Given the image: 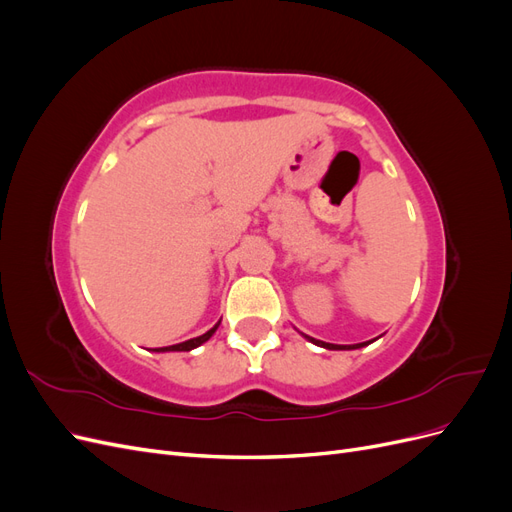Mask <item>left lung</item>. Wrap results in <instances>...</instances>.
<instances>
[{
	"label": "left lung",
	"mask_w": 512,
	"mask_h": 512,
	"mask_svg": "<svg viewBox=\"0 0 512 512\" xmlns=\"http://www.w3.org/2000/svg\"><path fill=\"white\" fill-rule=\"evenodd\" d=\"M309 342L312 344H316V346H322V348H327V350H354V348H363V346H367V344H371V342H363V344H352V346H337V344H327V342H320V339H314V337H309V335H305Z\"/></svg>",
	"instance_id": "left-lung-1"
}]
</instances>
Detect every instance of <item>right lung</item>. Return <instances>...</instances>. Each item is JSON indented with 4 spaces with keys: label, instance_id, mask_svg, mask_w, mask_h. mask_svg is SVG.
I'll use <instances>...</instances> for the list:
<instances>
[{
    "label": "right lung",
    "instance_id": "right-lung-1",
    "mask_svg": "<svg viewBox=\"0 0 512 512\" xmlns=\"http://www.w3.org/2000/svg\"><path fill=\"white\" fill-rule=\"evenodd\" d=\"M218 327H220V322L215 324L213 329H209L205 335H200V337H194V339H188V342H181V344H175V346H164V348H156V352H190V350H194V348H198L200 344H205L207 339L218 331Z\"/></svg>",
    "mask_w": 512,
    "mask_h": 512
}]
</instances>
